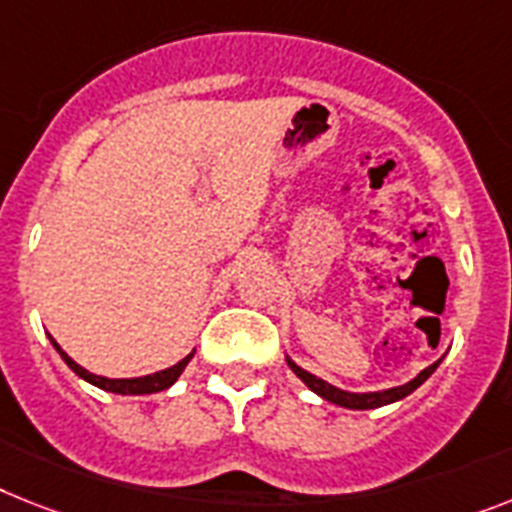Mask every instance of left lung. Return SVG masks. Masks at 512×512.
<instances>
[{
    "instance_id": "obj_1",
    "label": "left lung",
    "mask_w": 512,
    "mask_h": 512,
    "mask_svg": "<svg viewBox=\"0 0 512 512\" xmlns=\"http://www.w3.org/2000/svg\"><path fill=\"white\" fill-rule=\"evenodd\" d=\"M285 361H287V366H290V371H293L295 377L301 379L308 390L316 392L319 398L327 400V403L340 405V408H350V411H371V408H382V405L398 403V400L408 398L411 392H416L418 387L426 382V379L432 377L434 371H437L439 363H442V358H439V361H434L432 366H426V369L421 371V374H416L411 382L400 384V387H390V390H377V392L342 390V387H335V384L324 382L322 377H316V374H311V371L301 369V366H298V363H295L290 356H285Z\"/></svg>"
}]
</instances>
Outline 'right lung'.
Instances as JSON below:
<instances>
[{"instance_id": "obj_1", "label": "right lung", "mask_w": 512, "mask_h": 512, "mask_svg": "<svg viewBox=\"0 0 512 512\" xmlns=\"http://www.w3.org/2000/svg\"><path fill=\"white\" fill-rule=\"evenodd\" d=\"M49 340H52V345H54V350L59 353V358H62V361H65L80 379H86L88 384H94V387H99V390H104V392H114V395H154V392L170 390L172 384L180 379V374L185 371V366L190 363L193 353H196V350H190L188 356H185L183 361H177L175 366H170V369H162V371H154V374H146V377L109 379V377H99V374H94V371L83 369L80 363H75L73 358L67 356L65 350L59 348V342L54 340V337H49Z\"/></svg>"}]
</instances>
